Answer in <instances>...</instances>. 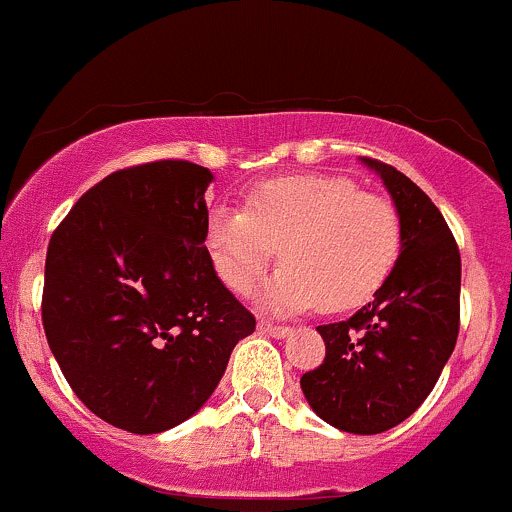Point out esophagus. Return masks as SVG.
I'll use <instances>...</instances> for the list:
<instances>
[{"label":"esophagus","instance_id":"34e87169","mask_svg":"<svg viewBox=\"0 0 512 512\" xmlns=\"http://www.w3.org/2000/svg\"><path fill=\"white\" fill-rule=\"evenodd\" d=\"M258 329H261L263 334H271V337H276V339H285L293 334V327H285V324H273L268 320H258Z\"/></svg>","mask_w":512,"mask_h":512}]
</instances>
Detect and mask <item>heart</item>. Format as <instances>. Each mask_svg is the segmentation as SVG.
Listing matches in <instances>:
<instances>
[{
    "label": "heart",
    "instance_id": "1",
    "mask_svg": "<svg viewBox=\"0 0 512 512\" xmlns=\"http://www.w3.org/2000/svg\"><path fill=\"white\" fill-rule=\"evenodd\" d=\"M207 249L219 278L249 295L276 258L283 268L263 290L276 312H342L371 300L403 249L395 205L346 175L307 173L266 180L244 207H217L207 219Z\"/></svg>",
    "mask_w": 512,
    "mask_h": 512
}]
</instances>
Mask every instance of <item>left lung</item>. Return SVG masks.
Wrapping results in <instances>:
<instances>
[{
  "instance_id": "left-lung-1",
  "label": "left lung",
  "mask_w": 512,
  "mask_h": 512,
  "mask_svg": "<svg viewBox=\"0 0 512 512\" xmlns=\"http://www.w3.org/2000/svg\"><path fill=\"white\" fill-rule=\"evenodd\" d=\"M381 175L403 222V249L376 298L346 322L320 324L327 354L300 378L310 408L342 432L378 434L425 403L459 337L461 256L442 212L388 163Z\"/></svg>"
}]
</instances>
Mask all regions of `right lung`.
Returning a JSON list of instances; mask_svg holds the SVG:
<instances>
[{
  "label": "right lung",
  "instance_id": "1",
  "mask_svg": "<svg viewBox=\"0 0 512 512\" xmlns=\"http://www.w3.org/2000/svg\"><path fill=\"white\" fill-rule=\"evenodd\" d=\"M210 183L190 161L122 168L48 244V346L73 393L119 430L156 434L195 415L256 329L205 246Z\"/></svg>",
  "mask_w": 512,
  "mask_h": 512
}]
</instances>
